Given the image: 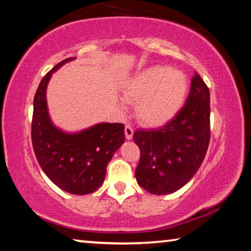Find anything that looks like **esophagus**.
<instances>
[{
    "instance_id": "1",
    "label": "esophagus",
    "mask_w": 251,
    "mask_h": 251,
    "mask_svg": "<svg viewBox=\"0 0 251 251\" xmlns=\"http://www.w3.org/2000/svg\"><path fill=\"white\" fill-rule=\"evenodd\" d=\"M133 134H134V129L130 125H126L125 126V136L127 139H131L133 138Z\"/></svg>"
}]
</instances>
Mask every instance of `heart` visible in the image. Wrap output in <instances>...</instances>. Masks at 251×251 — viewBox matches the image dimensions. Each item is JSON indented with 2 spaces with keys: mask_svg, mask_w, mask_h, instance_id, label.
Wrapping results in <instances>:
<instances>
[{
  "mask_svg": "<svg viewBox=\"0 0 251 251\" xmlns=\"http://www.w3.org/2000/svg\"><path fill=\"white\" fill-rule=\"evenodd\" d=\"M187 78L180 71L154 65L137 72L123 87V99L137 104L136 115L143 124L158 126L175 115L187 93Z\"/></svg>",
  "mask_w": 251,
  "mask_h": 251,
  "instance_id": "1",
  "label": "heart"
}]
</instances>
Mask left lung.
I'll list each match as a JSON object with an SVG mask.
<instances>
[{
	"label": "left lung",
	"mask_w": 251,
	"mask_h": 251,
	"mask_svg": "<svg viewBox=\"0 0 251 251\" xmlns=\"http://www.w3.org/2000/svg\"><path fill=\"white\" fill-rule=\"evenodd\" d=\"M133 139L141 150L136 180L148 193L172 194L192 179L210 139L209 90L198 73L176 115L159 128L137 129Z\"/></svg>",
	"instance_id": "obj_1"
}]
</instances>
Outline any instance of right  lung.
I'll use <instances>...</instances> for the list:
<instances>
[{"label": "right lung", "mask_w": 251, "mask_h": 251, "mask_svg": "<svg viewBox=\"0 0 251 251\" xmlns=\"http://www.w3.org/2000/svg\"><path fill=\"white\" fill-rule=\"evenodd\" d=\"M74 57L55 65L37 87L33 101L32 144L45 175L59 188L74 195L94 193L104 182L106 167L125 141L121 123H100L78 133L70 134L50 121L46 87L55 71Z\"/></svg>", "instance_id": "1"}]
</instances>
